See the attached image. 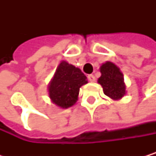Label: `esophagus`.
Masks as SVG:
<instances>
[{
	"label": "esophagus",
	"instance_id": "esophagus-1",
	"mask_svg": "<svg viewBox=\"0 0 156 156\" xmlns=\"http://www.w3.org/2000/svg\"><path fill=\"white\" fill-rule=\"evenodd\" d=\"M88 80L91 82H94L95 80V76L94 75H88Z\"/></svg>",
	"mask_w": 156,
	"mask_h": 156
}]
</instances>
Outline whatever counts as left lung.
Returning <instances> with one entry per match:
<instances>
[{"instance_id": "obj_1", "label": "left lung", "mask_w": 156, "mask_h": 156, "mask_svg": "<svg viewBox=\"0 0 156 156\" xmlns=\"http://www.w3.org/2000/svg\"><path fill=\"white\" fill-rule=\"evenodd\" d=\"M101 76L98 83L103 87L104 94L111 99H120L125 94V85L123 83V76L116 65L107 62L100 68Z\"/></svg>"}]
</instances>
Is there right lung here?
<instances>
[{
	"label": "right lung",
	"mask_w": 156,
	"mask_h": 156,
	"mask_svg": "<svg viewBox=\"0 0 156 156\" xmlns=\"http://www.w3.org/2000/svg\"><path fill=\"white\" fill-rule=\"evenodd\" d=\"M87 82L86 76L80 68L63 61L48 86L49 97L57 106L67 108L76 102L80 88Z\"/></svg>",
	"instance_id": "right-lung-1"
}]
</instances>
